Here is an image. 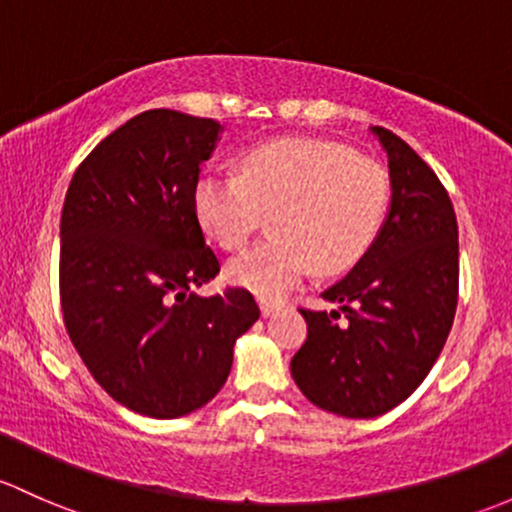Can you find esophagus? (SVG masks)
<instances>
[{
  "mask_svg": "<svg viewBox=\"0 0 512 512\" xmlns=\"http://www.w3.org/2000/svg\"><path fill=\"white\" fill-rule=\"evenodd\" d=\"M279 309V301H270V299H260V311L262 316H270Z\"/></svg>",
  "mask_w": 512,
  "mask_h": 512,
  "instance_id": "34e87169",
  "label": "esophagus"
}]
</instances>
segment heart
Listing matches in <instances>:
<instances>
[{
    "mask_svg": "<svg viewBox=\"0 0 512 512\" xmlns=\"http://www.w3.org/2000/svg\"><path fill=\"white\" fill-rule=\"evenodd\" d=\"M390 181L378 164L316 139H274L242 157L240 176H198L193 211L223 250H238L270 213V238L230 260L228 279L282 297L311 270L353 267L380 233Z\"/></svg>",
    "mask_w": 512,
    "mask_h": 512,
    "instance_id": "b5f03b06",
    "label": "heart"
}]
</instances>
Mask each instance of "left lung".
Here are the masks:
<instances>
[{"label":"left lung","instance_id":"obj_1","mask_svg":"<svg viewBox=\"0 0 512 512\" xmlns=\"http://www.w3.org/2000/svg\"><path fill=\"white\" fill-rule=\"evenodd\" d=\"M390 166V208L373 245L321 297L338 311L301 309L304 346L292 378L306 400L351 419L390 412L437 363L459 299V225L449 193L407 142L370 127Z\"/></svg>","mask_w":512,"mask_h":512}]
</instances>
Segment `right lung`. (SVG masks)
Here are the masks:
<instances>
[{
	"label": "right lung",
	"instance_id": "right-lung-1",
	"mask_svg": "<svg viewBox=\"0 0 512 512\" xmlns=\"http://www.w3.org/2000/svg\"><path fill=\"white\" fill-rule=\"evenodd\" d=\"M223 127L147 110L73 174L61 215V304L75 351L132 412L176 419L218 395L257 319L247 289L201 297L220 272L193 186Z\"/></svg>",
	"mask_w": 512,
	"mask_h": 512
}]
</instances>
